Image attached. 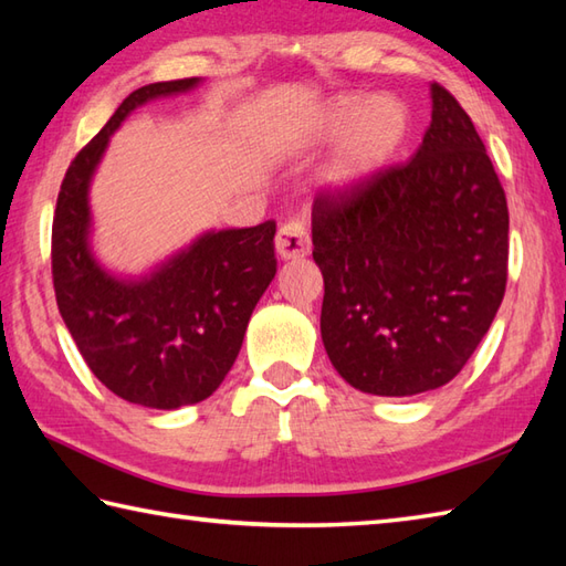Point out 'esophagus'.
Returning <instances> with one entry per match:
<instances>
[{
  "instance_id": "1",
  "label": "esophagus",
  "mask_w": 566,
  "mask_h": 566,
  "mask_svg": "<svg viewBox=\"0 0 566 566\" xmlns=\"http://www.w3.org/2000/svg\"><path fill=\"white\" fill-rule=\"evenodd\" d=\"M274 248H276V255H280L282 260H296V258L308 255L311 238H308L304 221H298V219L286 221L280 231H276Z\"/></svg>"
}]
</instances>
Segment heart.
Segmentation results:
<instances>
[{"label": "heart", "mask_w": 566, "mask_h": 566, "mask_svg": "<svg viewBox=\"0 0 566 566\" xmlns=\"http://www.w3.org/2000/svg\"><path fill=\"white\" fill-rule=\"evenodd\" d=\"M411 112L401 97L381 92L335 94L318 106L308 122V140L340 143L321 170V185L333 191H353L375 179L408 138Z\"/></svg>", "instance_id": "1"}]
</instances>
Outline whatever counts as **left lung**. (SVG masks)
Wrapping results in <instances>:
<instances>
[{
	"mask_svg": "<svg viewBox=\"0 0 566 566\" xmlns=\"http://www.w3.org/2000/svg\"><path fill=\"white\" fill-rule=\"evenodd\" d=\"M413 158L314 203L321 338L338 375L375 396L438 389L482 343L506 292L509 207L472 118L430 84Z\"/></svg>",
	"mask_w": 566,
	"mask_h": 566,
	"instance_id": "obj_1",
	"label": "left lung"
}]
</instances>
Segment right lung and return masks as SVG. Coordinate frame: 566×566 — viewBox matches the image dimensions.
Wrapping results in <instances>:
<instances>
[{
	"label": "right lung",
	"instance_id": "1",
	"mask_svg": "<svg viewBox=\"0 0 566 566\" xmlns=\"http://www.w3.org/2000/svg\"><path fill=\"white\" fill-rule=\"evenodd\" d=\"M201 82H153L130 92L70 163L53 219L55 298L80 355L106 389L158 411L199 403L221 387L276 274L274 221L211 228L140 274L114 272L94 252L90 189L112 136L138 106Z\"/></svg>",
	"mask_w": 566,
	"mask_h": 566
}]
</instances>
